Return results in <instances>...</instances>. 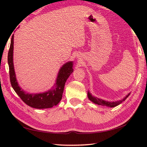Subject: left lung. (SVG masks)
Segmentation results:
<instances>
[{
  "mask_svg": "<svg viewBox=\"0 0 147 147\" xmlns=\"http://www.w3.org/2000/svg\"><path fill=\"white\" fill-rule=\"evenodd\" d=\"M130 93H128L127 95H126L125 97H124L123 100H118V101H115V102H108V101L104 100H102V99H100V98H98L96 97H94V96H92V94L89 93V91L88 92V96L89 99L91 102H93V103L98 104V105L108 106V107H110V108H113V107H115L119 105V104H121L123 101L125 100L128 97V96L130 95Z\"/></svg>",
  "mask_w": 147,
  "mask_h": 147,
  "instance_id": "1",
  "label": "left lung"
}]
</instances>
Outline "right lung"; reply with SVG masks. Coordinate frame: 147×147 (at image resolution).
<instances>
[{"label": "right lung", "mask_w": 147, "mask_h": 147, "mask_svg": "<svg viewBox=\"0 0 147 147\" xmlns=\"http://www.w3.org/2000/svg\"><path fill=\"white\" fill-rule=\"evenodd\" d=\"M13 54V35L11 39L10 47H9L8 55L9 78H10V82L12 88L19 96V97L21 98V100L28 106L37 109L50 108L54 106H56L61 100L65 84L70 74L73 72V61H69L65 63L59 69L58 77L56 80V82L54 85L55 86L53 89H50L49 91L45 93L30 94L23 91L20 88L17 82L16 73L14 71Z\"/></svg>", "instance_id": "obj_1"}]
</instances>
